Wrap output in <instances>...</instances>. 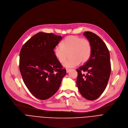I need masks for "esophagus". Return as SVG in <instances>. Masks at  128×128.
Returning a JSON list of instances; mask_svg holds the SVG:
<instances>
[{"label":"esophagus","instance_id":"esophagus-1","mask_svg":"<svg viewBox=\"0 0 128 128\" xmlns=\"http://www.w3.org/2000/svg\"><path fill=\"white\" fill-rule=\"evenodd\" d=\"M66 72H67V73H68V72H69V71L70 70V69H68V68H66Z\"/></svg>","mask_w":128,"mask_h":128}]
</instances>
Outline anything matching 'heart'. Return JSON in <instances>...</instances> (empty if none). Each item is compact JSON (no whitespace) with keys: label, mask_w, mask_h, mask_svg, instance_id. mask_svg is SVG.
<instances>
[{"label":"heart","mask_w":128,"mask_h":128,"mask_svg":"<svg viewBox=\"0 0 128 128\" xmlns=\"http://www.w3.org/2000/svg\"><path fill=\"white\" fill-rule=\"evenodd\" d=\"M91 53L92 46L90 41L74 35L67 36L62 42L61 47L57 46L54 50V56L61 63H64L70 54L71 58L63 64L66 68L74 67L80 62L86 63Z\"/></svg>","instance_id":"b5f03b06"}]
</instances>
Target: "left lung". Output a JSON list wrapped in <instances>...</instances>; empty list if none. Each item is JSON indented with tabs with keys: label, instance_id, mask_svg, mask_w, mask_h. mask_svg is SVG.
<instances>
[{
	"label": "left lung",
	"instance_id": "8db88e82",
	"mask_svg": "<svg viewBox=\"0 0 128 128\" xmlns=\"http://www.w3.org/2000/svg\"><path fill=\"white\" fill-rule=\"evenodd\" d=\"M84 35L90 43L92 53L88 61L76 69V84L84 98L94 100L103 93L110 77V54L104 42L96 34L87 31Z\"/></svg>",
	"mask_w": 128,
	"mask_h": 128
}]
</instances>
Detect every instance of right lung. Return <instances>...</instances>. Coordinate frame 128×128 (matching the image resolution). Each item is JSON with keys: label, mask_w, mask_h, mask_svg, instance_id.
I'll return each mask as SVG.
<instances>
[{"label": "right lung", "mask_w": 128, "mask_h": 128, "mask_svg": "<svg viewBox=\"0 0 128 128\" xmlns=\"http://www.w3.org/2000/svg\"><path fill=\"white\" fill-rule=\"evenodd\" d=\"M61 36L39 32L22 46L19 68L23 82L36 98L46 100L59 88L66 74L54 54V49L62 40Z\"/></svg>", "instance_id": "right-lung-1"}]
</instances>
